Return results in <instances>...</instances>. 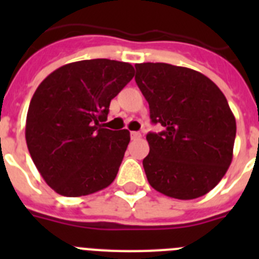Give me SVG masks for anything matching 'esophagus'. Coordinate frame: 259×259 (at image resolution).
Returning a JSON list of instances; mask_svg holds the SVG:
<instances>
[{
  "label": "esophagus",
  "mask_w": 259,
  "mask_h": 259,
  "mask_svg": "<svg viewBox=\"0 0 259 259\" xmlns=\"http://www.w3.org/2000/svg\"><path fill=\"white\" fill-rule=\"evenodd\" d=\"M140 137H141L140 132H136V131L131 132V139H132V140H139Z\"/></svg>",
  "instance_id": "1"
}]
</instances>
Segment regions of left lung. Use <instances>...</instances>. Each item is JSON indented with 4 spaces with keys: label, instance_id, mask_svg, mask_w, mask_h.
I'll list each match as a JSON object with an SVG mask.
<instances>
[{
    "label": "left lung",
    "instance_id": "obj_1",
    "mask_svg": "<svg viewBox=\"0 0 259 259\" xmlns=\"http://www.w3.org/2000/svg\"><path fill=\"white\" fill-rule=\"evenodd\" d=\"M136 84L149 104L150 152L143 166L155 191L193 200L211 191L232 162L236 120L209 77L168 63H137Z\"/></svg>",
    "mask_w": 259,
    "mask_h": 259
}]
</instances>
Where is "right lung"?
<instances>
[{
	"label": "right lung",
	"instance_id": "1",
	"mask_svg": "<svg viewBox=\"0 0 259 259\" xmlns=\"http://www.w3.org/2000/svg\"><path fill=\"white\" fill-rule=\"evenodd\" d=\"M134 76L125 62L87 59L57 68L37 87L26 141L38 172L57 193L80 197L114 182L131 137L104 122L111 100Z\"/></svg>",
	"mask_w": 259,
	"mask_h": 259
}]
</instances>
